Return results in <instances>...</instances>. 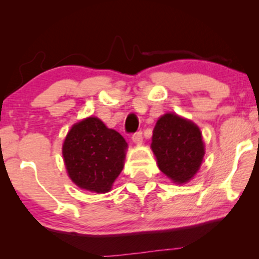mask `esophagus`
<instances>
[{
    "mask_svg": "<svg viewBox=\"0 0 259 259\" xmlns=\"http://www.w3.org/2000/svg\"><path fill=\"white\" fill-rule=\"evenodd\" d=\"M133 141L135 142L136 145H140L142 142V133L141 132H138V133H135L133 135Z\"/></svg>",
    "mask_w": 259,
    "mask_h": 259,
    "instance_id": "esophagus-1",
    "label": "esophagus"
}]
</instances>
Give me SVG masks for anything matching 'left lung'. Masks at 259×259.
Wrapping results in <instances>:
<instances>
[{"label": "left lung", "mask_w": 259, "mask_h": 259, "mask_svg": "<svg viewBox=\"0 0 259 259\" xmlns=\"http://www.w3.org/2000/svg\"><path fill=\"white\" fill-rule=\"evenodd\" d=\"M151 148L160 171L175 184L191 180L204 156L200 127L174 113H167L157 120Z\"/></svg>", "instance_id": "1"}]
</instances>
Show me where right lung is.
Listing matches in <instances>:
<instances>
[{"instance_id": "add662e5", "label": "right lung", "mask_w": 259, "mask_h": 259, "mask_svg": "<svg viewBox=\"0 0 259 259\" xmlns=\"http://www.w3.org/2000/svg\"><path fill=\"white\" fill-rule=\"evenodd\" d=\"M127 144L97 117L74 124L62 147L68 175L80 189L105 194L123 170Z\"/></svg>"}]
</instances>
